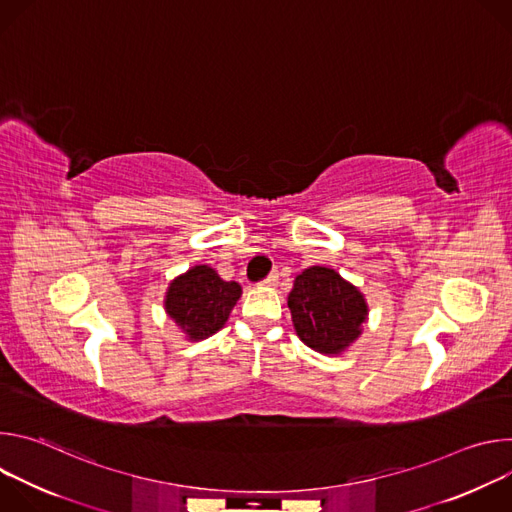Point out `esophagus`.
<instances>
[{
    "instance_id": "1",
    "label": "esophagus",
    "mask_w": 512,
    "mask_h": 512,
    "mask_svg": "<svg viewBox=\"0 0 512 512\" xmlns=\"http://www.w3.org/2000/svg\"><path fill=\"white\" fill-rule=\"evenodd\" d=\"M277 277H279V275H277V271H273V273L263 281V285H265V287H273V285L277 283Z\"/></svg>"
}]
</instances>
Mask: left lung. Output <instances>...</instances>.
I'll list each match as a JSON object with an SVG mask.
<instances>
[{"label": "left lung", "instance_id": "obj_1", "mask_svg": "<svg viewBox=\"0 0 512 512\" xmlns=\"http://www.w3.org/2000/svg\"><path fill=\"white\" fill-rule=\"evenodd\" d=\"M291 322L300 340L326 356H340L369 322V304L362 291L336 269L312 265L294 279L287 296Z\"/></svg>", "mask_w": 512, "mask_h": 512}]
</instances>
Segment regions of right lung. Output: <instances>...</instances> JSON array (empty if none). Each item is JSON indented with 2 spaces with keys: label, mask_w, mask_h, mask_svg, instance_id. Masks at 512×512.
<instances>
[{
  "label": "right lung",
  "mask_w": 512,
  "mask_h": 512,
  "mask_svg": "<svg viewBox=\"0 0 512 512\" xmlns=\"http://www.w3.org/2000/svg\"><path fill=\"white\" fill-rule=\"evenodd\" d=\"M241 294L237 281L221 279L210 265H194L170 281L164 310L186 340L198 342L227 324Z\"/></svg>",
  "instance_id": "add662e5"
}]
</instances>
